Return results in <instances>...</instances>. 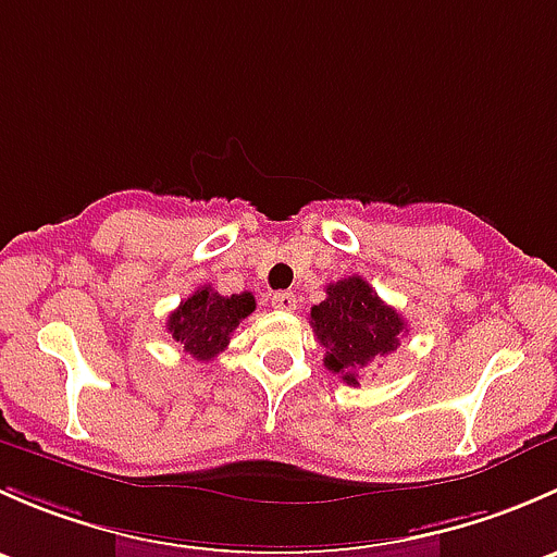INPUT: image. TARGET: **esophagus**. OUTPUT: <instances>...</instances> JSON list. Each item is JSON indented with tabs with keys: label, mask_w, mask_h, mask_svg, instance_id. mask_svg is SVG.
<instances>
[{
	"label": "esophagus",
	"mask_w": 557,
	"mask_h": 557,
	"mask_svg": "<svg viewBox=\"0 0 557 557\" xmlns=\"http://www.w3.org/2000/svg\"><path fill=\"white\" fill-rule=\"evenodd\" d=\"M272 307L274 310H296V294H290V290H280V294L272 296Z\"/></svg>",
	"instance_id": "obj_1"
}]
</instances>
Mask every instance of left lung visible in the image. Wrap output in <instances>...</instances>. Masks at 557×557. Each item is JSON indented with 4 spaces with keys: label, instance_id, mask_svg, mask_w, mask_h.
Returning <instances> with one entry per match:
<instances>
[{
    "label": "left lung",
    "instance_id": "left-lung-1",
    "mask_svg": "<svg viewBox=\"0 0 557 557\" xmlns=\"http://www.w3.org/2000/svg\"><path fill=\"white\" fill-rule=\"evenodd\" d=\"M310 323L325 347V369L352 387L369 363L396 352L407 334L401 314L356 274L325 285V299L310 310Z\"/></svg>",
    "mask_w": 557,
    "mask_h": 557
}]
</instances>
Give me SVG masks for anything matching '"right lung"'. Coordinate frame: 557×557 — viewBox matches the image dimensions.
<instances>
[{"instance_id": "1", "label": "right lung", "mask_w": 557, "mask_h": 557, "mask_svg": "<svg viewBox=\"0 0 557 557\" xmlns=\"http://www.w3.org/2000/svg\"><path fill=\"white\" fill-rule=\"evenodd\" d=\"M256 310L252 294L221 296L210 285L194 290L166 320V331L196 361H212L228 347L234 329Z\"/></svg>"}]
</instances>
